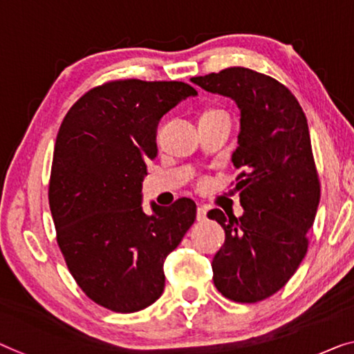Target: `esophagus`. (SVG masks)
Instances as JSON below:
<instances>
[{"label":"esophagus","instance_id":"1","mask_svg":"<svg viewBox=\"0 0 354 354\" xmlns=\"http://www.w3.org/2000/svg\"><path fill=\"white\" fill-rule=\"evenodd\" d=\"M205 219H207V208L198 207L197 208V221H198V223H203Z\"/></svg>","mask_w":354,"mask_h":354}]
</instances>
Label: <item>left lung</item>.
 I'll use <instances>...</instances> for the list:
<instances>
[{
	"label": "left lung",
	"instance_id": "8db88e82",
	"mask_svg": "<svg viewBox=\"0 0 354 354\" xmlns=\"http://www.w3.org/2000/svg\"><path fill=\"white\" fill-rule=\"evenodd\" d=\"M191 81L232 98L240 109L232 162L240 170L235 191L245 213H208L225 232L211 267L224 297L259 302L289 281L308 250L321 189L307 118L288 87L250 68H225Z\"/></svg>",
	"mask_w": 354,
	"mask_h": 354
}]
</instances>
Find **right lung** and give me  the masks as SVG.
I'll list each match as a JSON object with an SVG mask.
<instances>
[{
    "instance_id": "right-lung-1",
    "label": "right lung",
    "mask_w": 354,
    "mask_h": 354,
    "mask_svg": "<svg viewBox=\"0 0 354 354\" xmlns=\"http://www.w3.org/2000/svg\"><path fill=\"white\" fill-rule=\"evenodd\" d=\"M197 91L178 81L106 82L68 111L55 140L49 205L68 270L88 299L140 312L165 288L163 262L197 214L191 198L141 207L163 114Z\"/></svg>"
}]
</instances>
